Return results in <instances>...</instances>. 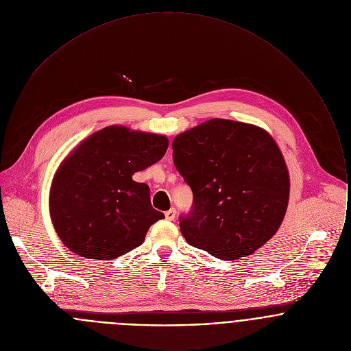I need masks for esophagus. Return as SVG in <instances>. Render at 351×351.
<instances>
[{
	"mask_svg": "<svg viewBox=\"0 0 351 351\" xmlns=\"http://www.w3.org/2000/svg\"><path fill=\"white\" fill-rule=\"evenodd\" d=\"M176 215H177V210L174 209V208H171V209H169L166 213H165V217H166V220H174L176 219Z\"/></svg>",
	"mask_w": 351,
	"mask_h": 351,
	"instance_id": "1",
	"label": "esophagus"
}]
</instances>
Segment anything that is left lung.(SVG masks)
Listing matches in <instances>:
<instances>
[{
	"label": "left lung",
	"mask_w": 351,
	"mask_h": 351,
	"mask_svg": "<svg viewBox=\"0 0 351 351\" xmlns=\"http://www.w3.org/2000/svg\"><path fill=\"white\" fill-rule=\"evenodd\" d=\"M173 160L193 192L181 232L193 247L234 261L278 231L289 201L285 159L267 131L212 119L177 135Z\"/></svg>",
	"instance_id": "8db88e82"
}]
</instances>
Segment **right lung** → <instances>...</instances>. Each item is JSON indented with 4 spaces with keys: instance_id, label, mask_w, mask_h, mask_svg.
Instances as JSON below:
<instances>
[{
    "instance_id": "1",
    "label": "right lung",
    "mask_w": 351,
    "mask_h": 351,
    "mask_svg": "<svg viewBox=\"0 0 351 351\" xmlns=\"http://www.w3.org/2000/svg\"><path fill=\"white\" fill-rule=\"evenodd\" d=\"M165 135L109 125L82 141L60 163L50 189L52 226L62 243L88 259H114L141 246L165 215L150 188L132 180L167 150Z\"/></svg>"
}]
</instances>
